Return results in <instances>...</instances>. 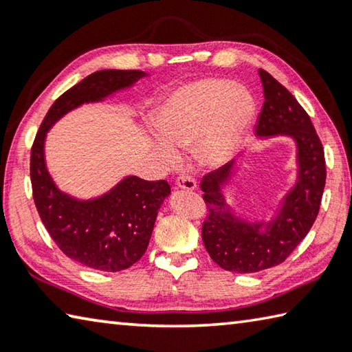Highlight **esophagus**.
Wrapping results in <instances>:
<instances>
[{
  "label": "esophagus",
  "mask_w": 352,
  "mask_h": 352,
  "mask_svg": "<svg viewBox=\"0 0 352 352\" xmlns=\"http://www.w3.org/2000/svg\"><path fill=\"white\" fill-rule=\"evenodd\" d=\"M175 184H177V188L184 189V190H194L195 188H197V183H195L194 178L189 177V175L177 177Z\"/></svg>",
  "instance_id": "obj_1"
}]
</instances>
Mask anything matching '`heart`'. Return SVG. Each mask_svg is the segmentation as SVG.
Instances as JSON below:
<instances>
[{
    "label": "heart",
    "instance_id": "b5f03b06",
    "mask_svg": "<svg viewBox=\"0 0 352 352\" xmlns=\"http://www.w3.org/2000/svg\"><path fill=\"white\" fill-rule=\"evenodd\" d=\"M254 102L245 88L225 79H201L178 88L160 105L152 124L155 148L164 162L192 147L200 163L219 166L233 157L253 121Z\"/></svg>",
    "mask_w": 352,
    "mask_h": 352
}]
</instances>
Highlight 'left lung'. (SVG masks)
<instances>
[{
    "label": "left lung",
    "mask_w": 352,
    "mask_h": 352,
    "mask_svg": "<svg viewBox=\"0 0 352 352\" xmlns=\"http://www.w3.org/2000/svg\"><path fill=\"white\" fill-rule=\"evenodd\" d=\"M264 105L256 124L259 138L290 136L296 144L298 174L278 214L270 222L237 217L225 201L222 188L230 182L234 160L204 177L200 188L208 208L201 226L206 252L219 267L236 273H254L287 259L318 216L326 183L324 151L306 110L287 88L259 69Z\"/></svg>",
    "instance_id": "left-lung-1"
}]
</instances>
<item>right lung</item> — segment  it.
Segmentation results:
<instances>
[{
	"label": "right lung",
	"mask_w": 352,
	"mask_h": 352,
	"mask_svg": "<svg viewBox=\"0 0 352 352\" xmlns=\"http://www.w3.org/2000/svg\"><path fill=\"white\" fill-rule=\"evenodd\" d=\"M144 76L138 69H102L87 76L51 105L31 148L32 194L41 222L68 258L94 270L121 272L141 259L170 186L166 180L129 175L100 197H71L56 186L46 169V133L68 111L100 102Z\"/></svg>",
	"instance_id": "add662e5"
}]
</instances>
